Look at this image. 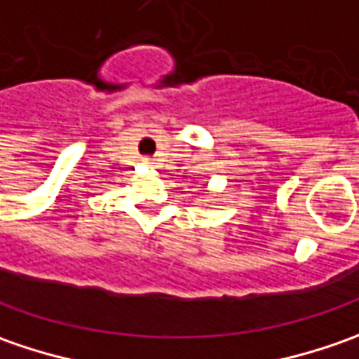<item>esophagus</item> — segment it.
I'll return each instance as SVG.
<instances>
[{"mask_svg": "<svg viewBox=\"0 0 359 359\" xmlns=\"http://www.w3.org/2000/svg\"><path fill=\"white\" fill-rule=\"evenodd\" d=\"M144 163H145V165H149V168H151V165H154L156 161H154V159H151V158H145V159H144Z\"/></svg>", "mask_w": 359, "mask_h": 359, "instance_id": "1", "label": "esophagus"}]
</instances>
